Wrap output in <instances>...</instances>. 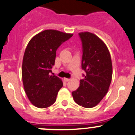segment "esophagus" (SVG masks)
Returning <instances> with one entry per match:
<instances>
[{
  "label": "esophagus",
  "mask_w": 135,
  "mask_h": 135,
  "mask_svg": "<svg viewBox=\"0 0 135 135\" xmlns=\"http://www.w3.org/2000/svg\"><path fill=\"white\" fill-rule=\"evenodd\" d=\"M64 80L65 81L68 82V81H69L70 80V79H68V78H64Z\"/></svg>",
  "instance_id": "1"
}]
</instances>
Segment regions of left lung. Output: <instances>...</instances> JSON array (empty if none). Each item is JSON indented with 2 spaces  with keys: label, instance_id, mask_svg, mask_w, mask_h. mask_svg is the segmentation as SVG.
<instances>
[{
  "label": "left lung",
  "instance_id": "left-lung-1",
  "mask_svg": "<svg viewBox=\"0 0 135 135\" xmlns=\"http://www.w3.org/2000/svg\"><path fill=\"white\" fill-rule=\"evenodd\" d=\"M79 36L83 48L81 67L85 75L72 95L77 104L92 108L108 92L112 79V61L107 46L98 36L89 32H80Z\"/></svg>",
  "mask_w": 135,
  "mask_h": 135
}]
</instances>
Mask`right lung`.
Masks as SVG:
<instances>
[{
	"mask_svg": "<svg viewBox=\"0 0 135 135\" xmlns=\"http://www.w3.org/2000/svg\"><path fill=\"white\" fill-rule=\"evenodd\" d=\"M72 36L58 30H46L28 42L23 57L22 77L26 94L36 107L47 108L56 101L63 82L50 73L56 50Z\"/></svg>",
	"mask_w": 135,
	"mask_h": 135,
	"instance_id": "1",
	"label": "right lung"
}]
</instances>
